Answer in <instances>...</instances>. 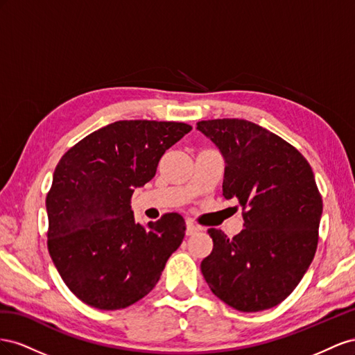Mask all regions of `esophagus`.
<instances>
[{"mask_svg":"<svg viewBox=\"0 0 355 355\" xmlns=\"http://www.w3.org/2000/svg\"><path fill=\"white\" fill-rule=\"evenodd\" d=\"M198 230H199V227H198V226H195L193 223H191V221H187V223H186V235H187V236H190V235H195Z\"/></svg>","mask_w":355,"mask_h":355,"instance_id":"34e87169","label":"esophagus"}]
</instances>
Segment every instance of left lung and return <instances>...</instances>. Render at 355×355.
I'll use <instances>...</instances> for the list:
<instances>
[{
    "label": "left lung",
    "instance_id": "1",
    "mask_svg": "<svg viewBox=\"0 0 355 355\" xmlns=\"http://www.w3.org/2000/svg\"><path fill=\"white\" fill-rule=\"evenodd\" d=\"M196 129L225 159L223 196L244 209V227L214 242L200 270L211 291L241 312L277 306L296 288L315 256L321 195L308 160L252 121L216 119Z\"/></svg>",
    "mask_w": 355,
    "mask_h": 355
}]
</instances>
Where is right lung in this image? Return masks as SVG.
<instances>
[{
	"label": "right lung",
	"instance_id": "right-lung-1",
	"mask_svg": "<svg viewBox=\"0 0 355 355\" xmlns=\"http://www.w3.org/2000/svg\"><path fill=\"white\" fill-rule=\"evenodd\" d=\"M190 130L178 121L119 120L59 160L46 198L47 247L67 287L86 305L114 311L143 299L183 242V217L169 212L143 226L130 198Z\"/></svg>",
	"mask_w": 355,
	"mask_h": 355
}]
</instances>
